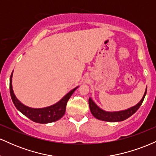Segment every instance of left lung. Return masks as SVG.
<instances>
[{
  "instance_id": "obj_1",
  "label": "left lung",
  "mask_w": 156,
  "mask_h": 156,
  "mask_svg": "<svg viewBox=\"0 0 156 156\" xmlns=\"http://www.w3.org/2000/svg\"><path fill=\"white\" fill-rule=\"evenodd\" d=\"M147 93V87L145 92H144V95H143L142 98L136 105H134L133 107L125 109L123 111H119V112H106V111L103 110V109L98 106L95 103L92 101L91 98L89 99V108H90L91 113L92 115L94 116L96 119H100V120L106 121V122H120L123 121L125 119L129 118L130 116H132L135 113L139 107L141 106V103H142L144 99V97L146 95Z\"/></svg>"
}]
</instances>
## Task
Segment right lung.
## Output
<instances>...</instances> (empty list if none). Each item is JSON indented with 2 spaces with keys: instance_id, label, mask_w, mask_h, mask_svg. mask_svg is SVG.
Returning a JSON list of instances; mask_svg holds the SVG:
<instances>
[{
  "instance_id": "1",
  "label": "right lung",
  "mask_w": 156,
  "mask_h": 156,
  "mask_svg": "<svg viewBox=\"0 0 156 156\" xmlns=\"http://www.w3.org/2000/svg\"><path fill=\"white\" fill-rule=\"evenodd\" d=\"M12 73L10 77V83L9 89L10 94L12 98V102L18 111H20L23 114H24L26 117L31 120L37 123H50L55 122L61 119L64 115V113L66 111V105H67L68 100L69 99L73 92L76 91V89L78 87H76L75 89H72L69 92H68L64 98H62L59 101L57 102L55 104L51 105V106L45 107V108H34L28 107L23 104L20 101L16 98L15 93L12 89Z\"/></svg>"
}]
</instances>
